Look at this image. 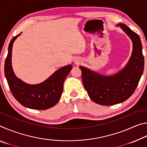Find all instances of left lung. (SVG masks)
I'll return each instance as SVG.
<instances>
[{
  "mask_svg": "<svg viewBox=\"0 0 147 147\" xmlns=\"http://www.w3.org/2000/svg\"><path fill=\"white\" fill-rule=\"evenodd\" d=\"M121 28L131 38L133 51L128 64L112 76L100 75L80 66L85 89L89 97L96 104L111 106L127 100L135 91L144 70L142 44L138 34L124 24Z\"/></svg>",
  "mask_w": 147,
  "mask_h": 147,
  "instance_id": "obj_1",
  "label": "left lung"
}]
</instances>
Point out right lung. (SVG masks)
Returning a JSON list of instances; mask_svg holds the SVG:
<instances>
[{
  "mask_svg": "<svg viewBox=\"0 0 147 147\" xmlns=\"http://www.w3.org/2000/svg\"><path fill=\"white\" fill-rule=\"evenodd\" d=\"M21 34L12 38L5 60L4 74L9 89L15 98L24 107L39 110L51 108L55 106L60 98L63 82L73 67L68 65L58 69L45 81L37 85L23 82L15 75L11 67L12 46Z\"/></svg>",
  "mask_w": 147,
  "mask_h": 147,
  "instance_id": "1",
  "label": "right lung"
}]
</instances>
